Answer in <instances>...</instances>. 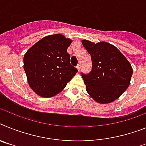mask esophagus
Masks as SVG:
<instances>
[{"mask_svg":"<svg viewBox=\"0 0 146 146\" xmlns=\"http://www.w3.org/2000/svg\"><path fill=\"white\" fill-rule=\"evenodd\" d=\"M76 68H77V70H78V71H80V70H81V65H80V64H78V65L76 66Z\"/></svg>","mask_w":146,"mask_h":146,"instance_id":"1","label":"esophagus"}]
</instances>
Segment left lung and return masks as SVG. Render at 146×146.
I'll return each mask as SVG.
<instances>
[{"instance_id":"8db88e82","label":"left lung","mask_w":146,"mask_h":146,"mask_svg":"<svg viewBox=\"0 0 146 146\" xmlns=\"http://www.w3.org/2000/svg\"><path fill=\"white\" fill-rule=\"evenodd\" d=\"M82 43L92 61L90 73H82L87 92L99 103L114 101L129 86L133 73L131 64L111 44L104 41L94 44L88 40Z\"/></svg>"}]
</instances>
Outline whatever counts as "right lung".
<instances>
[{"instance_id":"right-lung-1","label":"right lung","mask_w":146,"mask_h":146,"mask_svg":"<svg viewBox=\"0 0 146 146\" xmlns=\"http://www.w3.org/2000/svg\"><path fill=\"white\" fill-rule=\"evenodd\" d=\"M70 38L48 35L31 46L24 57V69L30 88L38 95L52 97L62 91L78 70L70 63Z\"/></svg>"}]
</instances>
